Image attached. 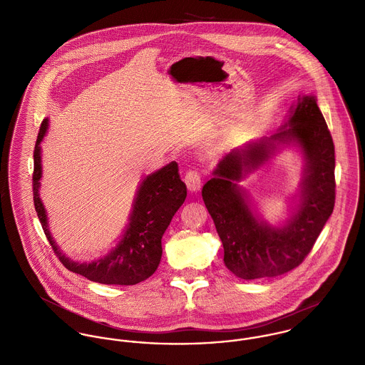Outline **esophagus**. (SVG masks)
I'll list each match as a JSON object with an SVG mask.
<instances>
[{"label": "esophagus", "instance_id": "1", "mask_svg": "<svg viewBox=\"0 0 365 365\" xmlns=\"http://www.w3.org/2000/svg\"><path fill=\"white\" fill-rule=\"evenodd\" d=\"M184 181H185L187 188L190 191H192V192L200 191V188H201V174H200L198 170H188L185 173Z\"/></svg>", "mask_w": 365, "mask_h": 365}]
</instances>
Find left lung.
I'll return each mask as SVG.
<instances>
[{
  "label": "left lung",
  "instance_id": "1",
  "mask_svg": "<svg viewBox=\"0 0 365 365\" xmlns=\"http://www.w3.org/2000/svg\"><path fill=\"white\" fill-rule=\"evenodd\" d=\"M287 126L269 139L226 155L202 188V200L223 245V261L243 279L277 277L297 268L311 253L334 208V145L313 96L299 98ZM288 140L303 148L307 177L300 208L277 230L255 219L235 181L266 160L275 141Z\"/></svg>",
  "mask_w": 365,
  "mask_h": 365
}]
</instances>
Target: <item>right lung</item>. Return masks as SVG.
<instances>
[{
  "mask_svg": "<svg viewBox=\"0 0 365 365\" xmlns=\"http://www.w3.org/2000/svg\"><path fill=\"white\" fill-rule=\"evenodd\" d=\"M46 129L48 119L41 125L34 150L32 191L38 217L54 255L67 269L100 284L135 285L149 278L160 264L163 253L161 237L174 213L187 198V187L180 178L177 163H170L143 180L138 191L128 229L119 245L108 256L90 264L76 262L64 257L53 242L48 229L46 212L38 194L39 180L42 177L39 143Z\"/></svg>",
  "mask_w": 365,
  "mask_h": 365,
  "instance_id": "obj_1",
  "label": "right lung"
}]
</instances>
